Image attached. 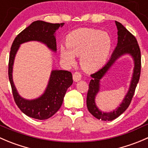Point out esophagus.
I'll return each mask as SVG.
<instances>
[{"label": "esophagus", "mask_w": 148, "mask_h": 148, "mask_svg": "<svg viewBox=\"0 0 148 148\" xmlns=\"http://www.w3.org/2000/svg\"><path fill=\"white\" fill-rule=\"evenodd\" d=\"M82 79V74H80L78 71H76L74 72V74H73V79L74 82H78L79 80H81Z\"/></svg>", "instance_id": "1"}]
</instances>
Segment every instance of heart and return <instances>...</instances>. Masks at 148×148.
I'll return each instance as SVG.
<instances>
[{"mask_svg":"<svg viewBox=\"0 0 148 148\" xmlns=\"http://www.w3.org/2000/svg\"><path fill=\"white\" fill-rule=\"evenodd\" d=\"M66 47L60 48L61 57L67 64L74 65L75 57L80 56V64L84 71L94 72L105 65L112 48L110 34L97 29L79 28L66 38Z\"/></svg>","mask_w":148,"mask_h":148,"instance_id":"b5f03b06","label":"heart"}]
</instances>
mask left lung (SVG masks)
I'll return each instance as SVG.
<instances>
[{
    "label": "left lung",
    "mask_w": 148,
    "mask_h": 148,
    "mask_svg": "<svg viewBox=\"0 0 148 148\" xmlns=\"http://www.w3.org/2000/svg\"><path fill=\"white\" fill-rule=\"evenodd\" d=\"M118 29V43L112 56L107 64L96 72L92 74V79L89 84L87 95V106L90 114L97 119L102 121H112L125 111L130 105L136 87L138 83L141 72V53L137 39L131 32L128 31L121 23L116 21ZM130 54L133 56L135 62L134 72L130 84V90L119 108L110 113L102 112L96 106L94 98L99 89V80L102 78L107 70L114 62L121 55Z\"/></svg>",
    "instance_id": "obj_1"
}]
</instances>
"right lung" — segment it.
Here are the masks:
<instances>
[{
	"mask_svg": "<svg viewBox=\"0 0 148 148\" xmlns=\"http://www.w3.org/2000/svg\"><path fill=\"white\" fill-rule=\"evenodd\" d=\"M64 24V23L51 24L43 21H34L16 37L11 45L8 61V78L13 96L18 108L31 118L48 119L59 110L67 89L73 83L72 74L68 71L53 70L44 94L34 100H26L18 95L13 82V65L16 53L21 44L32 40L43 42L48 48L56 52V40L54 34Z\"/></svg>",
	"mask_w": 148,
	"mask_h": 148,
	"instance_id": "add662e5",
	"label": "right lung"
}]
</instances>
